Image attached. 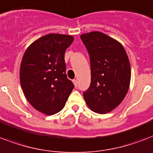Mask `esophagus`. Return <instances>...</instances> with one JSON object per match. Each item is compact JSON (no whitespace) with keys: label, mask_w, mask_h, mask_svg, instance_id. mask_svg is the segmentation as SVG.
Listing matches in <instances>:
<instances>
[{"label":"esophagus","mask_w":153,"mask_h":153,"mask_svg":"<svg viewBox=\"0 0 153 153\" xmlns=\"http://www.w3.org/2000/svg\"><path fill=\"white\" fill-rule=\"evenodd\" d=\"M73 83H74V86L76 87L77 85H78V82H77V79H74V80H73Z\"/></svg>","instance_id":"1"}]
</instances>
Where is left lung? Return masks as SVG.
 <instances>
[{
    "label": "left lung",
    "instance_id": "1",
    "mask_svg": "<svg viewBox=\"0 0 153 153\" xmlns=\"http://www.w3.org/2000/svg\"><path fill=\"white\" fill-rule=\"evenodd\" d=\"M91 60V82L83 93L86 105L97 114L112 111L126 97L129 88L131 68L124 47L100 32L81 35Z\"/></svg>",
    "mask_w": 153,
    "mask_h": 153
}]
</instances>
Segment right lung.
<instances>
[{
    "mask_svg": "<svg viewBox=\"0 0 153 153\" xmlns=\"http://www.w3.org/2000/svg\"><path fill=\"white\" fill-rule=\"evenodd\" d=\"M74 41L69 35H45L25 51L20 68V81L25 98L38 111L57 114L65 106L74 89L67 79L64 54Z\"/></svg>",
    "mask_w": 153,
    "mask_h": 153,
    "instance_id": "obj_1",
    "label": "right lung"
}]
</instances>
